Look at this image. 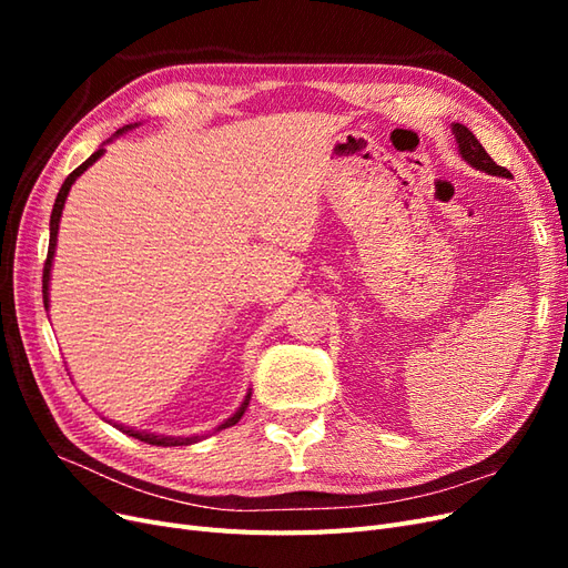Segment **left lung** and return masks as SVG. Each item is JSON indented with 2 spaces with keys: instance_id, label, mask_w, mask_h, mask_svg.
<instances>
[{
  "instance_id": "1",
  "label": "left lung",
  "mask_w": 568,
  "mask_h": 568,
  "mask_svg": "<svg viewBox=\"0 0 568 568\" xmlns=\"http://www.w3.org/2000/svg\"><path fill=\"white\" fill-rule=\"evenodd\" d=\"M453 132H455V136H457V144H459V153H462V159L467 161V163H471L474 168H478V170H486L488 175H500V178H511V173L507 168H503V165H497L488 153H486V149L480 146V142L476 140L474 136V132L469 130V128H464V125H459V123H455L453 125Z\"/></svg>"
}]
</instances>
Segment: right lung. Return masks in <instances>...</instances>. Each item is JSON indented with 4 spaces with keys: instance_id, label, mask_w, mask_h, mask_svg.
<instances>
[{
    "instance_id": "right-lung-1",
    "label": "right lung",
    "mask_w": 568,
    "mask_h": 568,
    "mask_svg": "<svg viewBox=\"0 0 568 568\" xmlns=\"http://www.w3.org/2000/svg\"><path fill=\"white\" fill-rule=\"evenodd\" d=\"M123 130H128V128H123ZM120 130V132H123ZM101 153H104V149H99V151H94L92 156L84 161L82 165H78L71 175L65 178V182L61 184V189H59V196H57V203H54V211H51V220H49V251H47V261H44V270H42V296H44V307L49 305V274H51V261H54V248H57V234H59V220H61V211H63V203H65V196H68V192H71V184L75 182V178H80L84 170H88ZM248 400H251V393L246 395V400L242 403V407H239L234 415L225 422V424H220L217 428H227V426H234L239 419H242V415L246 412V407H248ZM118 426V424H115ZM120 432H125L128 436H132V438H140V440H144V443H151V445H189V443H196V436H192V438H163V436H153V434H144V432H134V428H123V426H118Z\"/></svg>"
}]
</instances>
